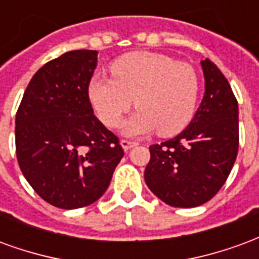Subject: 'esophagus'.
Instances as JSON below:
<instances>
[{
	"mask_svg": "<svg viewBox=\"0 0 259 259\" xmlns=\"http://www.w3.org/2000/svg\"><path fill=\"white\" fill-rule=\"evenodd\" d=\"M120 146H122V148H123L124 151H129L130 148H133L135 146H137V143L130 140H122L120 141Z\"/></svg>",
	"mask_w": 259,
	"mask_h": 259,
	"instance_id": "34e87169",
	"label": "esophagus"
}]
</instances>
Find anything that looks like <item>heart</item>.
<instances>
[{
	"label": "heart",
	"mask_w": 259,
	"mask_h": 259,
	"mask_svg": "<svg viewBox=\"0 0 259 259\" xmlns=\"http://www.w3.org/2000/svg\"><path fill=\"white\" fill-rule=\"evenodd\" d=\"M113 77L91 79L89 96L97 115L115 127L133 105L139 111L122 124L124 136L148 135L158 129L174 136L194 116L200 77L191 65L147 51L126 54L111 65Z\"/></svg>",
	"instance_id": "1"
}]
</instances>
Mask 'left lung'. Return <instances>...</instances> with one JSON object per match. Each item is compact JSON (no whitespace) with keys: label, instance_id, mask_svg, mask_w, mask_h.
Segmentation results:
<instances>
[{"label":"left lung","instance_id":"obj_1","mask_svg":"<svg viewBox=\"0 0 259 259\" xmlns=\"http://www.w3.org/2000/svg\"><path fill=\"white\" fill-rule=\"evenodd\" d=\"M205 93L182 133L150 147L144 170L148 189L165 204L193 208L205 204L225 185L239 150V105L218 66L201 61Z\"/></svg>","mask_w":259,"mask_h":259}]
</instances>
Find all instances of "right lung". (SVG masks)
<instances>
[{"mask_svg": "<svg viewBox=\"0 0 259 259\" xmlns=\"http://www.w3.org/2000/svg\"><path fill=\"white\" fill-rule=\"evenodd\" d=\"M97 51L76 50L36 72L16 113V157L48 204L76 209L96 202L123 157L118 137L96 118L89 84Z\"/></svg>", "mask_w": 259, "mask_h": 259, "instance_id": "obj_1", "label": "right lung"}]
</instances>
